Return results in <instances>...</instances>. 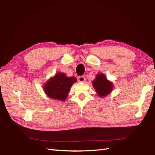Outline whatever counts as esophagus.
Masks as SVG:
<instances>
[{
    "instance_id": "obj_1",
    "label": "esophagus",
    "mask_w": 155,
    "mask_h": 155,
    "mask_svg": "<svg viewBox=\"0 0 155 155\" xmlns=\"http://www.w3.org/2000/svg\"><path fill=\"white\" fill-rule=\"evenodd\" d=\"M85 81H86V78H85V77L84 76L79 77V78H78V82H84Z\"/></svg>"
}]
</instances>
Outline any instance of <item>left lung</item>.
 Instances as JSON below:
<instances>
[{"label": "left lung", "mask_w": 155, "mask_h": 155, "mask_svg": "<svg viewBox=\"0 0 155 155\" xmlns=\"http://www.w3.org/2000/svg\"><path fill=\"white\" fill-rule=\"evenodd\" d=\"M92 84L97 94L101 98H104L110 94L114 87L113 82L107 80L103 73H98Z\"/></svg>", "instance_id": "8db88e82"}]
</instances>
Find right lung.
<instances>
[{"label":"right lung","mask_w":155,"mask_h":155,"mask_svg":"<svg viewBox=\"0 0 155 155\" xmlns=\"http://www.w3.org/2000/svg\"><path fill=\"white\" fill-rule=\"evenodd\" d=\"M76 82L75 77H68L64 73H57L44 84L43 89L49 98L65 101L72 85Z\"/></svg>","instance_id":"right-lung-1"}]
</instances>
